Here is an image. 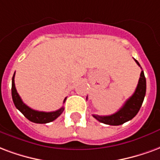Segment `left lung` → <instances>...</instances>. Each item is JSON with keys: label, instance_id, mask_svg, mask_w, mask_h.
<instances>
[{"label": "left lung", "instance_id": "8db88e82", "mask_svg": "<svg viewBox=\"0 0 160 160\" xmlns=\"http://www.w3.org/2000/svg\"><path fill=\"white\" fill-rule=\"evenodd\" d=\"M136 64L139 66V62L135 59ZM142 68V67H141ZM146 78L144 72L142 71L140 75L139 82L136 88V91L132 94L131 97H129L123 106L117 112L109 116H99V115H93L94 118H96L101 123L109 124V125H120L123 124L127 121L132 119L138 113L140 108L142 107V102L144 100L146 94Z\"/></svg>", "mask_w": 160, "mask_h": 160}]
</instances>
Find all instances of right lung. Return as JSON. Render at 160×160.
I'll list each match as a JSON object with an SVG mask.
<instances>
[{"instance_id": "right-lung-1", "label": "right lung", "mask_w": 160, "mask_h": 160, "mask_svg": "<svg viewBox=\"0 0 160 160\" xmlns=\"http://www.w3.org/2000/svg\"><path fill=\"white\" fill-rule=\"evenodd\" d=\"M14 77L15 72L13 74V77H12V101H13V103H14L16 108L20 111L27 119L36 123H47L52 122L59 116H60V114L62 113L63 111H64L63 107L55 112H39V111L33 110L31 107H28L27 105L24 104L23 101L21 100L19 94H18L17 89L15 88ZM66 100V98H65L64 103H65Z\"/></svg>"}]
</instances>
